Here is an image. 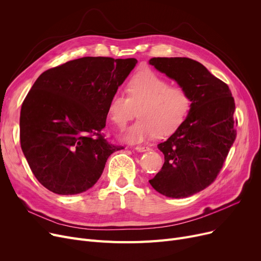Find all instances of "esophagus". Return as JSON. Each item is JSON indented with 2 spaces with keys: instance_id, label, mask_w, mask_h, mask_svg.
Returning a JSON list of instances; mask_svg holds the SVG:
<instances>
[{
  "instance_id": "1",
  "label": "esophagus",
  "mask_w": 261,
  "mask_h": 261,
  "mask_svg": "<svg viewBox=\"0 0 261 261\" xmlns=\"http://www.w3.org/2000/svg\"><path fill=\"white\" fill-rule=\"evenodd\" d=\"M135 150L138 152H147V151H150V148L149 147H142V146H138L135 148Z\"/></svg>"
}]
</instances>
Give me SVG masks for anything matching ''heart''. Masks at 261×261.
Listing matches in <instances>:
<instances>
[{"mask_svg": "<svg viewBox=\"0 0 261 261\" xmlns=\"http://www.w3.org/2000/svg\"><path fill=\"white\" fill-rule=\"evenodd\" d=\"M126 96L121 92L112 95L108 105V115L119 128L135 115L139 119L123 133L130 144H141L159 136L175 132L187 118L191 97L182 87L169 82L152 72L141 73L130 79Z\"/></svg>", "mask_w": 261, "mask_h": 261, "instance_id": "obj_1", "label": "heart"}]
</instances>
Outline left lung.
Wrapping results in <instances>:
<instances>
[{"label":"left lung","instance_id":"1","mask_svg":"<svg viewBox=\"0 0 261 261\" xmlns=\"http://www.w3.org/2000/svg\"><path fill=\"white\" fill-rule=\"evenodd\" d=\"M191 97L190 112L170 138L158 145L165 158L149 183L168 198H187L210 186L236 139L235 101L226 84L200 62L185 57L149 60Z\"/></svg>","mask_w":261,"mask_h":261}]
</instances>
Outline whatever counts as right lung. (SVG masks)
<instances>
[{
  "label": "right lung",
  "mask_w": 261,
  "mask_h": 261,
  "mask_svg": "<svg viewBox=\"0 0 261 261\" xmlns=\"http://www.w3.org/2000/svg\"><path fill=\"white\" fill-rule=\"evenodd\" d=\"M138 63L134 58L84 57L41 74L25 97L20 142L45 188L68 196L88 190L108 158L123 149L101 133L112 95Z\"/></svg>",
  "instance_id": "add662e5"
}]
</instances>
